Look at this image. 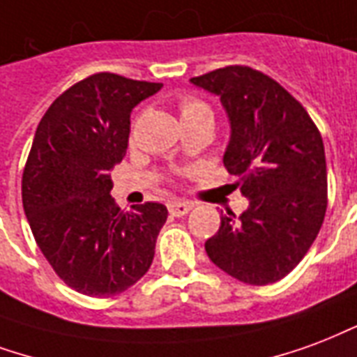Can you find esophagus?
Listing matches in <instances>:
<instances>
[{"mask_svg": "<svg viewBox=\"0 0 357 357\" xmlns=\"http://www.w3.org/2000/svg\"><path fill=\"white\" fill-rule=\"evenodd\" d=\"M191 208H192L191 202H185V200H172L170 204H168V212H170L172 215L179 218V215H185Z\"/></svg>", "mask_w": 357, "mask_h": 357, "instance_id": "esophagus-1", "label": "esophagus"}]
</instances>
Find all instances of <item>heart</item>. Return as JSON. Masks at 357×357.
<instances>
[{"mask_svg": "<svg viewBox=\"0 0 357 357\" xmlns=\"http://www.w3.org/2000/svg\"><path fill=\"white\" fill-rule=\"evenodd\" d=\"M179 117L183 126L199 125L206 121L213 123L212 107L197 96H183L179 100Z\"/></svg>", "mask_w": 357, "mask_h": 357, "instance_id": "b5f03b06", "label": "heart"}]
</instances>
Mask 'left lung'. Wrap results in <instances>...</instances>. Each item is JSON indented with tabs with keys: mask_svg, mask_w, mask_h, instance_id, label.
Returning <instances> with one entry per match:
<instances>
[{
	"mask_svg": "<svg viewBox=\"0 0 357 357\" xmlns=\"http://www.w3.org/2000/svg\"><path fill=\"white\" fill-rule=\"evenodd\" d=\"M221 98L231 121L223 165L250 206L221 212L206 253L229 276L252 286L278 282L299 265L327 210L324 139L310 115L273 77L225 66L191 79Z\"/></svg>",
	"mask_w": 357,
	"mask_h": 357,
	"instance_id": "obj_1",
	"label": "left lung"
}]
</instances>
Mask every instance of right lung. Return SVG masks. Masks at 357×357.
<instances>
[{
	"label": "right lung",
	"instance_id": "add662e5",
	"mask_svg": "<svg viewBox=\"0 0 357 357\" xmlns=\"http://www.w3.org/2000/svg\"><path fill=\"white\" fill-rule=\"evenodd\" d=\"M160 86L100 71L62 92L36 130L22 174L24 212L58 278L89 297L125 291L155 257L166 206L121 210L109 170L126 155L130 112Z\"/></svg>",
	"mask_w": 357,
	"mask_h": 357
}]
</instances>
